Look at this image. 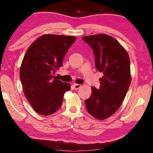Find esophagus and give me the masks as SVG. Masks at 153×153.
Segmentation results:
<instances>
[{
	"label": "esophagus",
	"instance_id": "esophagus-1",
	"mask_svg": "<svg viewBox=\"0 0 153 153\" xmlns=\"http://www.w3.org/2000/svg\"><path fill=\"white\" fill-rule=\"evenodd\" d=\"M74 87L75 89H78L81 87V85H78V84H74Z\"/></svg>",
	"mask_w": 153,
	"mask_h": 153
}]
</instances>
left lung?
Segmentation results:
<instances>
[{"mask_svg": "<svg viewBox=\"0 0 153 153\" xmlns=\"http://www.w3.org/2000/svg\"><path fill=\"white\" fill-rule=\"evenodd\" d=\"M82 39L93 48L96 67L102 73L99 79L100 88L91 87V97L85 100L86 108L95 119H106L119 109L130 85V57L121 44L107 34Z\"/></svg>", "mask_w": 153, "mask_h": 153, "instance_id": "obj_1", "label": "left lung"}]
</instances>
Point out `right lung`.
<instances>
[{
    "instance_id": "1",
    "label": "right lung",
    "mask_w": 153,
    "mask_h": 153,
    "mask_svg": "<svg viewBox=\"0 0 153 153\" xmlns=\"http://www.w3.org/2000/svg\"><path fill=\"white\" fill-rule=\"evenodd\" d=\"M76 40L70 36L47 34L33 42L20 68L23 94L34 110L41 115L55 113L62 105L71 85L55 76L68 48Z\"/></svg>"
}]
</instances>
